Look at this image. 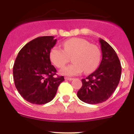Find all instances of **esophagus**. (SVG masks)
I'll return each instance as SVG.
<instances>
[{
	"mask_svg": "<svg viewBox=\"0 0 134 134\" xmlns=\"http://www.w3.org/2000/svg\"><path fill=\"white\" fill-rule=\"evenodd\" d=\"M65 79H66V80H72L73 79V78H70V77H66L65 78Z\"/></svg>",
	"mask_w": 134,
	"mask_h": 134,
	"instance_id": "1",
	"label": "esophagus"
}]
</instances>
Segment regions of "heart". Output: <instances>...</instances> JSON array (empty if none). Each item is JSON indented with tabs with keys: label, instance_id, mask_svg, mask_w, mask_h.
Masks as SVG:
<instances>
[{
	"label": "heart",
	"instance_id": "1",
	"mask_svg": "<svg viewBox=\"0 0 134 134\" xmlns=\"http://www.w3.org/2000/svg\"><path fill=\"white\" fill-rule=\"evenodd\" d=\"M72 57V64L60 71L64 75H78L85 72L88 74L97 69L100 63V51L97 46L82 38L74 37L63 43V49L54 46L49 52L51 62L57 68H62Z\"/></svg>",
	"mask_w": 134,
	"mask_h": 134
}]
</instances>
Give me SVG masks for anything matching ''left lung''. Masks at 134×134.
Here are the masks:
<instances>
[{
	"label": "left lung",
	"instance_id": "8db88e82",
	"mask_svg": "<svg viewBox=\"0 0 134 134\" xmlns=\"http://www.w3.org/2000/svg\"><path fill=\"white\" fill-rule=\"evenodd\" d=\"M102 60L99 68L86 79L77 93L78 97L86 103L105 102L112 95L119 82L121 66L115 51L103 39H99Z\"/></svg>",
	"mask_w": 134,
	"mask_h": 134
}]
</instances>
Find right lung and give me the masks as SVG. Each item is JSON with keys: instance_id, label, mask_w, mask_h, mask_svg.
Returning a JSON list of instances; mask_svg holds the SVG:
<instances>
[{"instance_id": "add662e5", "label": "right lung", "mask_w": 134, "mask_h": 134, "mask_svg": "<svg viewBox=\"0 0 134 134\" xmlns=\"http://www.w3.org/2000/svg\"><path fill=\"white\" fill-rule=\"evenodd\" d=\"M57 40L54 36L39 37L19 51L13 72L16 89L21 97L33 104L42 105L52 100L64 76H57L49 58Z\"/></svg>"}]
</instances>
